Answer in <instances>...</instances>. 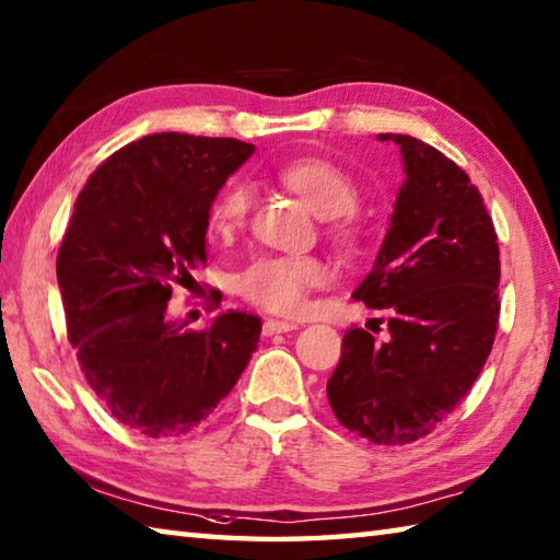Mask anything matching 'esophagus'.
Returning a JSON list of instances; mask_svg holds the SVG:
<instances>
[{
	"label": "esophagus",
	"mask_w": 560,
	"mask_h": 560,
	"mask_svg": "<svg viewBox=\"0 0 560 560\" xmlns=\"http://www.w3.org/2000/svg\"><path fill=\"white\" fill-rule=\"evenodd\" d=\"M298 329V324L294 322H282V319H268L262 324V336H272V334H284V331H292Z\"/></svg>",
	"instance_id": "esophagus-1"
}]
</instances>
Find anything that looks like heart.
<instances>
[{"label": "heart", "mask_w": 560, "mask_h": 560, "mask_svg": "<svg viewBox=\"0 0 560 560\" xmlns=\"http://www.w3.org/2000/svg\"><path fill=\"white\" fill-rule=\"evenodd\" d=\"M278 180L292 189L316 217L334 219L353 212L358 205V187L353 177L339 165L322 158H302L282 165ZM250 192L244 185H231L219 195L212 207V229L217 234H231L246 221ZM326 280L322 260L312 256H262L236 278V290L253 304L278 314H298L312 288Z\"/></svg>", "instance_id": "1"}]
</instances>
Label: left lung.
<instances>
[{
    "mask_svg": "<svg viewBox=\"0 0 560 560\" xmlns=\"http://www.w3.org/2000/svg\"><path fill=\"white\" fill-rule=\"evenodd\" d=\"M399 145L405 183L373 268L353 298L387 312V339L348 329L326 383L336 419L361 439L399 446L431 434L476 383L500 316V248L482 197L434 145Z\"/></svg>",
    "mask_w": 560,
    "mask_h": 560,
    "instance_id": "8db88e82",
    "label": "left lung"
}]
</instances>
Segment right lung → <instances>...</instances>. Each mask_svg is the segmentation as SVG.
Masks as SVG:
<instances>
[{
    "mask_svg": "<svg viewBox=\"0 0 560 560\" xmlns=\"http://www.w3.org/2000/svg\"><path fill=\"white\" fill-rule=\"evenodd\" d=\"M256 151L236 139L151 133L90 175L58 250L68 336L90 387L136 434L183 436L212 415L258 348L260 319L205 331L167 319L175 282L207 260L209 212Z\"/></svg>",
    "mask_w": 560,
    "mask_h": 560,
    "instance_id": "obj_1",
    "label": "right lung"
}]
</instances>
